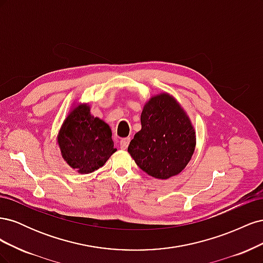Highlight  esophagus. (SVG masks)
<instances>
[{
  "label": "esophagus",
  "instance_id": "34e87169",
  "mask_svg": "<svg viewBox=\"0 0 263 263\" xmlns=\"http://www.w3.org/2000/svg\"><path fill=\"white\" fill-rule=\"evenodd\" d=\"M129 142H130V138L129 137L123 138L121 141H119V146H121V149L126 150L127 147H128V145H129Z\"/></svg>",
  "mask_w": 263,
  "mask_h": 263
}]
</instances>
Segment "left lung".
<instances>
[{"instance_id": "1", "label": "left lung", "mask_w": 263, "mask_h": 263, "mask_svg": "<svg viewBox=\"0 0 263 263\" xmlns=\"http://www.w3.org/2000/svg\"><path fill=\"white\" fill-rule=\"evenodd\" d=\"M128 153L139 168L156 179L177 176L192 158L196 136L190 117L169 93L151 97L140 115Z\"/></svg>"}]
</instances>
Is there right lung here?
Here are the masks:
<instances>
[{
  "label": "right lung",
  "mask_w": 263,
  "mask_h": 263,
  "mask_svg": "<svg viewBox=\"0 0 263 263\" xmlns=\"http://www.w3.org/2000/svg\"><path fill=\"white\" fill-rule=\"evenodd\" d=\"M57 142L63 160L81 174L100 169L116 151L108 124L91 115L87 103L71 108Z\"/></svg>",
  "instance_id": "right-lung-1"
}]
</instances>
